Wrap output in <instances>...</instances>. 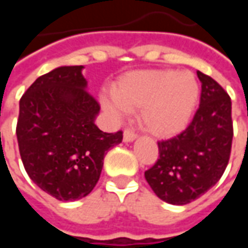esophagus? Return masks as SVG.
Wrapping results in <instances>:
<instances>
[{
	"mask_svg": "<svg viewBox=\"0 0 248 248\" xmlns=\"http://www.w3.org/2000/svg\"><path fill=\"white\" fill-rule=\"evenodd\" d=\"M135 138H137V134H135L133 130H124V142H133V140H135Z\"/></svg>",
	"mask_w": 248,
	"mask_h": 248,
	"instance_id": "esophagus-1",
	"label": "esophagus"
}]
</instances>
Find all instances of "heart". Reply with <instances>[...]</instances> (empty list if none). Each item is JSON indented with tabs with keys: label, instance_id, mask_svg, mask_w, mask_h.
Returning a JSON list of instances; mask_svg holds the SVG:
<instances>
[{
	"label": "heart",
	"instance_id": "heart-1",
	"mask_svg": "<svg viewBox=\"0 0 248 248\" xmlns=\"http://www.w3.org/2000/svg\"><path fill=\"white\" fill-rule=\"evenodd\" d=\"M198 98L199 85L192 73L162 69L124 74L101 103L117 118L140 108V124L153 135L167 138L188 124Z\"/></svg>",
	"mask_w": 248,
	"mask_h": 248
}]
</instances>
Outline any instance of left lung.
Here are the masks:
<instances>
[{
    "mask_svg": "<svg viewBox=\"0 0 248 248\" xmlns=\"http://www.w3.org/2000/svg\"><path fill=\"white\" fill-rule=\"evenodd\" d=\"M197 74L202 93L191 124L177 137L158 142L159 158L145 171L156 197L178 206L195 201L220 179L234 135L229 94L211 77Z\"/></svg>",
    "mask_w": 248,
    "mask_h": 248,
    "instance_id": "1",
    "label": "left lung"
}]
</instances>
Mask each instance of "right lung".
<instances>
[{"label":"right lung","mask_w":248,"mask_h":248,"mask_svg":"<svg viewBox=\"0 0 248 248\" xmlns=\"http://www.w3.org/2000/svg\"><path fill=\"white\" fill-rule=\"evenodd\" d=\"M83 66H61L38 77L19 101L17 140L30 179L58 201L86 197L97 185L103 158L122 131L95 124L99 105L87 92Z\"/></svg>","instance_id":"obj_1"}]
</instances>
